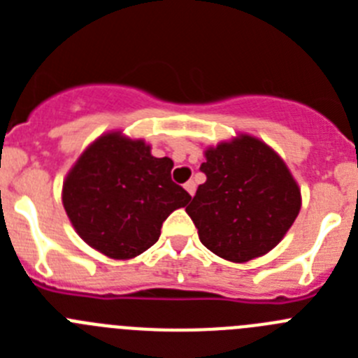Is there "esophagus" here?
<instances>
[{
	"label": "esophagus",
	"mask_w": 358,
	"mask_h": 358,
	"mask_svg": "<svg viewBox=\"0 0 358 358\" xmlns=\"http://www.w3.org/2000/svg\"><path fill=\"white\" fill-rule=\"evenodd\" d=\"M185 189H186V192H188L189 195H194L195 194V182L194 181H188L185 185Z\"/></svg>",
	"instance_id": "1"
}]
</instances>
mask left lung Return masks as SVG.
I'll list each match as a JSON object with an SVG mask.
<instances>
[{
  "label": "left lung",
  "instance_id": "1",
  "mask_svg": "<svg viewBox=\"0 0 358 358\" xmlns=\"http://www.w3.org/2000/svg\"><path fill=\"white\" fill-rule=\"evenodd\" d=\"M206 182L186 213L202 245L229 262H249L276 248L296 220L301 192L273 148L251 136L208 148Z\"/></svg>",
  "mask_w": 358,
  "mask_h": 358
}]
</instances>
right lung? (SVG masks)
Segmentation results:
<instances>
[{
    "mask_svg": "<svg viewBox=\"0 0 358 358\" xmlns=\"http://www.w3.org/2000/svg\"><path fill=\"white\" fill-rule=\"evenodd\" d=\"M172 159L141 140L98 138L68 173L64 210L80 238L109 258L127 260L157 242L161 226L189 194L172 181Z\"/></svg>",
    "mask_w": 358,
    "mask_h": 358,
    "instance_id": "add662e5",
    "label": "right lung"
}]
</instances>
